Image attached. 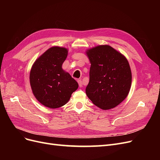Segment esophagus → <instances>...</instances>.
<instances>
[{
    "mask_svg": "<svg viewBox=\"0 0 160 160\" xmlns=\"http://www.w3.org/2000/svg\"><path fill=\"white\" fill-rule=\"evenodd\" d=\"M77 82H78L79 86L80 87V88H83V82H82V81H81V80H80V79H78V80H77Z\"/></svg>",
    "mask_w": 160,
    "mask_h": 160,
    "instance_id": "esophagus-1",
    "label": "esophagus"
}]
</instances>
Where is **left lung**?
<instances>
[{"mask_svg":"<svg viewBox=\"0 0 160 160\" xmlns=\"http://www.w3.org/2000/svg\"><path fill=\"white\" fill-rule=\"evenodd\" d=\"M85 53L91 63L87 95L101 109L115 108L127 98L132 85L128 59L108 45L94 47Z\"/></svg>","mask_w":160,"mask_h":160,"instance_id":"left-lung-1","label":"left lung"}]
</instances>
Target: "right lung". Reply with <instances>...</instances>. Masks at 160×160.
I'll return each mask as SVG.
<instances>
[{"instance_id": "1", "label": "right lung", "mask_w": 160, "mask_h": 160, "mask_svg": "<svg viewBox=\"0 0 160 160\" xmlns=\"http://www.w3.org/2000/svg\"><path fill=\"white\" fill-rule=\"evenodd\" d=\"M68 49L52 47L36 59L30 71L32 93L38 102L51 109L65 105L78 89L77 82L62 68Z\"/></svg>"}]
</instances>
